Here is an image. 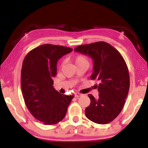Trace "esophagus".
<instances>
[{
  "instance_id": "1",
  "label": "esophagus",
  "mask_w": 148,
  "mask_h": 148,
  "mask_svg": "<svg viewBox=\"0 0 148 148\" xmlns=\"http://www.w3.org/2000/svg\"><path fill=\"white\" fill-rule=\"evenodd\" d=\"M74 96H75V97H76V98H78V97L82 96V94H80L79 92H75Z\"/></svg>"
}]
</instances>
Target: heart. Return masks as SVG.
I'll use <instances>...</instances> for the list:
<instances>
[{"instance_id":"b5f03b06","label":"heart","mask_w":148,"mask_h":148,"mask_svg":"<svg viewBox=\"0 0 148 148\" xmlns=\"http://www.w3.org/2000/svg\"><path fill=\"white\" fill-rule=\"evenodd\" d=\"M74 62L77 66L82 64L89 65V60L87 59V57L82 54L77 55V56L75 57Z\"/></svg>"}]
</instances>
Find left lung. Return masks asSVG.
I'll return each instance as SVG.
<instances>
[{"instance_id":"obj_1","label":"left lung","mask_w":148,"mask_h":148,"mask_svg":"<svg viewBox=\"0 0 148 148\" xmlns=\"http://www.w3.org/2000/svg\"><path fill=\"white\" fill-rule=\"evenodd\" d=\"M74 51L91 57V79L100 82L98 98L88 95L91 103L85 110L86 116L96 123H108L121 112L128 95L130 78L126 62L116 48L105 42L82 45Z\"/></svg>"}]
</instances>
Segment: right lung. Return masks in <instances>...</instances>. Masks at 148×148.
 Masks as SVG:
<instances>
[{
    "instance_id": "1",
    "label": "right lung",
    "mask_w": 148,
    "mask_h": 148,
    "mask_svg": "<svg viewBox=\"0 0 148 148\" xmlns=\"http://www.w3.org/2000/svg\"><path fill=\"white\" fill-rule=\"evenodd\" d=\"M72 48L44 44L30 51L21 69V90L27 108L44 125L56 124L66 116L74 95L59 93L54 89L58 60Z\"/></svg>"
}]
</instances>
